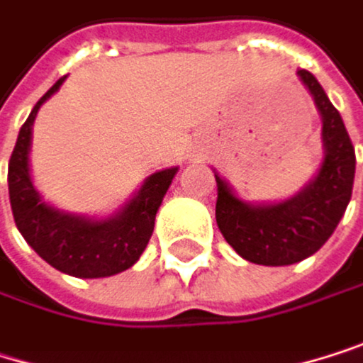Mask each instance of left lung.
<instances>
[{
  "label": "left lung",
  "mask_w": 363,
  "mask_h": 363,
  "mask_svg": "<svg viewBox=\"0 0 363 363\" xmlns=\"http://www.w3.org/2000/svg\"><path fill=\"white\" fill-rule=\"evenodd\" d=\"M299 77L323 116L325 159L312 183L286 202L252 206L232 196L215 174L217 225L237 254L256 264L284 267L318 252L340 223L353 194L355 148L345 122L316 77L310 70H299Z\"/></svg>",
  "instance_id": "left-lung-1"
}]
</instances>
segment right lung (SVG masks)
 <instances>
[{"label":"right lung","mask_w":363,"mask_h":363,"mask_svg":"<svg viewBox=\"0 0 363 363\" xmlns=\"http://www.w3.org/2000/svg\"><path fill=\"white\" fill-rule=\"evenodd\" d=\"M62 82L64 77L36 103L30 118L21 126L10 155L8 191L14 223L34 252L57 271L74 277L116 275L133 267L146 250L155 230L157 211L178 167L152 174L131 204H126L120 215L105 221H90L47 206L32 185L28 155L34 118L40 105L60 90Z\"/></svg>","instance_id":"obj_1"}]
</instances>
